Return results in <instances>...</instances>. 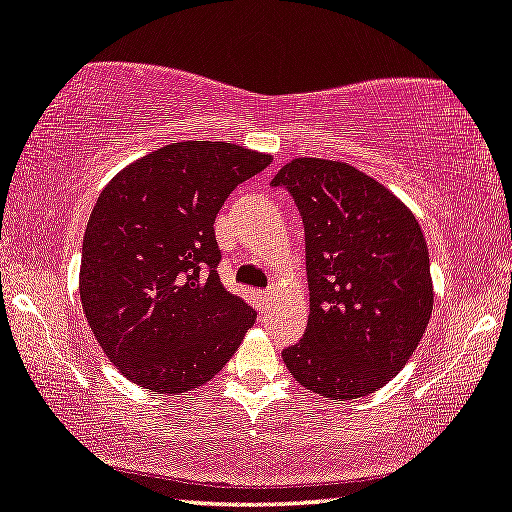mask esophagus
I'll list each match as a JSON object with an SVG mask.
<instances>
[{
  "instance_id": "1",
  "label": "esophagus",
  "mask_w": 512,
  "mask_h": 512,
  "mask_svg": "<svg viewBox=\"0 0 512 512\" xmlns=\"http://www.w3.org/2000/svg\"><path fill=\"white\" fill-rule=\"evenodd\" d=\"M255 298H257L259 310H269V305H271V300H273L271 291H255Z\"/></svg>"
}]
</instances>
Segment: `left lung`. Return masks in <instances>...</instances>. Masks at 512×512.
<instances>
[{"label": "left lung", "mask_w": 512, "mask_h": 512, "mask_svg": "<svg viewBox=\"0 0 512 512\" xmlns=\"http://www.w3.org/2000/svg\"><path fill=\"white\" fill-rule=\"evenodd\" d=\"M305 225L310 316L282 351L300 385L330 401L376 392L399 373L433 312L431 259L415 214L344 161L300 157L273 177Z\"/></svg>", "instance_id": "left-lung-1"}]
</instances>
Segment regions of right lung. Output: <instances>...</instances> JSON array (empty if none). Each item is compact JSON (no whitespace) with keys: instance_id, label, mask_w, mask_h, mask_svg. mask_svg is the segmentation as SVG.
I'll return each instance as SVG.
<instances>
[{"instance_id":"add662e5","label":"right lung","mask_w":512,"mask_h":512,"mask_svg":"<svg viewBox=\"0 0 512 512\" xmlns=\"http://www.w3.org/2000/svg\"><path fill=\"white\" fill-rule=\"evenodd\" d=\"M271 154L225 141L154 150L104 186L81 246L79 298L120 373L159 394L221 371L257 312L221 285L214 221Z\"/></svg>"}]
</instances>
